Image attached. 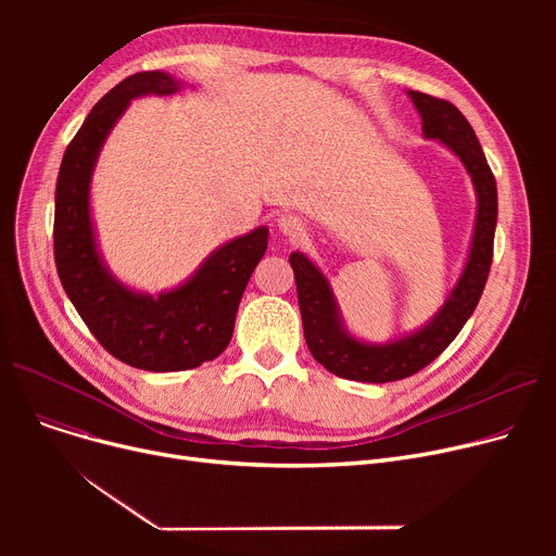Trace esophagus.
Segmentation results:
<instances>
[{"label": "esophagus", "mask_w": 556, "mask_h": 556, "mask_svg": "<svg viewBox=\"0 0 556 556\" xmlns=\"http://www.w3.org/2000/svg\"><path fill=\"white\" fill-rule=\"evenodd\" d=\"M277 227L288 241H300L304 237V225L298 216H281L277 220Z\"/></svg>", "instance_id": "1"}]
</instances>
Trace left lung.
<instances>
[{
	"label": "left lung",
	"instance_id": "obj_1",
	"mask_svg": "<svg viewBox=\"0 0 556 556\" xmlns=\"http://www.w3.org/2000/svg\"><path fill=\"white\" fill-rule=\"evenodd\" d=\"M410 99L421 114L424 135L446 143L471 173L478 193V220L471 254L451 298L432 317V323L413 336L388 344H365L349 336L342 329L331 286L325 275L304 254H290L288 261L295 273L304 338L311 354L331 374L349 378V381L390 383L430 365L457 338L466 319L473 315L491 270L498 191H495V178L482 146L471 124L453 103L424 92H410Z\"/></svg>",
	"mask_w": 556,
	"mask_h": 556
}]
</instances>
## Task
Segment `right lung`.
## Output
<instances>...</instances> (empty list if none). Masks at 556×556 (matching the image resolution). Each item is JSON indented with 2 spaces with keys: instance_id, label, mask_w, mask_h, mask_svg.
<instances>
[{
  "instance_id": "right-lung-1",
  "label": "right lung",
  "mask_w": 556,
  "mask_h": 556,
  "mask_svg": "<svg viewBox=\"0 0 556 556\" xmlns=\"http://www.w3.org/2000/svg\"><path fill=\"white\" fill-rule=\"evenodd\" d=\"M178 87L164 72H139L114 85L70 141L55 182L53 258L65 293L108 354L146 371L193 369L225 352L243 290L268 248V229L258 227L216 250L185 286L157 300L132 293L103 268L90 220L97 155L130 99Z\"/></svg>"
}]
</instances>
